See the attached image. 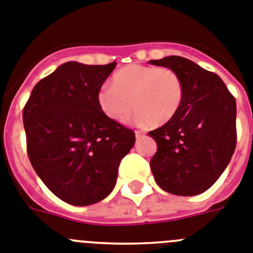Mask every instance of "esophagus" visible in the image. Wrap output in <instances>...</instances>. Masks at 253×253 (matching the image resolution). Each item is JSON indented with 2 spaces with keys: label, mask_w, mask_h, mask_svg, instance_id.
Returning a JSON list of instances; mask_svg holds the SVG:
<instances>
[{
  "label": "esophagus",
  "mask_w": 253,
  "mask_h": 253,
  "mask_svg": "<svg viewBox=\"0 0 253 253\" xmlns=\"http://www.w3.org/2000/svg\"><path fill=\"white\" fill-rule=\"evenodd\" d=\"M135 135H136V137H141V136L145 135V132H142V131H139V129H136Z\"/></svg>",
  "instance_id": "esophagus-1"
}]
</instances>
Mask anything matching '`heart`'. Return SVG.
I'll return each mask as SVG.
<instances>
[{
	"instance_id": "heart-1",
	"label": "heart",
	"mask_w": 253,
	"mask_h": 253,
	"mask_svg": "<svg viewBox=\"0 0 253 253\" xmlns=\"http://www.w3.org/2000/svg\"><path fill=\"white\" fill-rule=\"evenodd\" d=\"M113 85H103L96 100L103 113L124 122L133 108L136 121L163 126L177 116L183 103V81L174 70L148 65H128L114 72Z\"/></svg>"
}]
</instances>
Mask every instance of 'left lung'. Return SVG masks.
I'll use <instances>...</instances> for the list:
<instances>
[{
	"mask_svg": "<svg viewBox=\"0 0 253 253\" xmlns=\"http://www.w3.org/2000/svg\"><path fill=\"white\" fill-rule=\"evenodd\" d=\"M174 70L184 86L183 103L174 118L149 135L157 141L150 168L160 188L195 196L216 182L237 145V105L218 75L179 56L150 60Z\"/></svg>",
	"mask_w": 253,
	"mask_h": 253,
	"instance_id": "left-lung-1",
	"label": "left lung"
}]
</instances>
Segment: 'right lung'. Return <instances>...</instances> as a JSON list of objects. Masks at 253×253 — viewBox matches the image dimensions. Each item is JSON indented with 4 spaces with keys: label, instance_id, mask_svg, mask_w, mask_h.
Listing matches in <instances>:
<instances>
[{
    "label": "right lung",
    "instance_id": "right-lung-1",
    "mask_svg": "<svg viewBox=\"0 0 253 253\" xmlns=\"http://www.w3.org/2000/svg\"><path fill=\"white\" fill-rule=\"evenodd\" d=\"M117 62H66L42 79L23 109L33 168L58 199L75 206L99 203L117 181L135 132L109 120L96 94Z\"/></svg>",
    "mask_w": 253,
    "mask_h": 253
}]
</instances>
